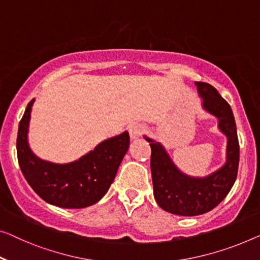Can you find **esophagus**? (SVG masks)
<instances>
[{
  "label": "esophagus",
  "mask_w": 260,
  "mask_h": 260,
  "mask_svg": "<svg viewBox=\"0 0 260 260\" xmlns=\"http://www.w3.org/2000/svg\"><path fill=\"white\" fill-rule=\"evenodd\" d=\"M128 131L132 140H135V139L141 137V134L143 133V127L141 125H139V123H132Z\"/></svg>",
  "instance_id": "esophagus-1"
}]
</instances>
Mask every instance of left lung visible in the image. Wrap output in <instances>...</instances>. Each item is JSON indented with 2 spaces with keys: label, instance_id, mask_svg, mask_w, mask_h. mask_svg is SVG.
I'll return each instance as SVG.
<instances>
[{
  "label": "left lung",
  "instance_id": "left-lung-1",
  "mask_svg": "<svg viewBox=\"0 0 260 260\" xmlns=\"http://www.w3.org/2000/svg\"><path fill=\"white\" fill-rule=\"evenodd\" d=\"M205 111L218 119L219 129L226 135V162L205 177H191L180 172L160 142L149 138L150 170L154 197L164 210L179 216H197L210 211L225 199L238 173L239 142L234 113L226 100L208 83L197 81Z\"/></svg>",
  "mask_w": 260,
  "mask_h": 260
}]
</instances>
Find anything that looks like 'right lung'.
<instances>
[{
	"instance_id": "1",
	"label": "right lung",
	"mask_w": 260,
	"mask_h": 260,
	"mask_svg": "<svg viewBox=\"0 0 260 260\" xmlns=\"http://www.w3.org/2000/svg\"><path fill=\"white\" fill-rule=\"evenodd\" d=\"M34 102L35 99L26 106L17 134V158L26 182L41 199L57 207L80 209L96 203L107 192L128 150V132L103 141L71 164L44 161L32 153L28 143Z\"/></svg>"
}]
</instances>
